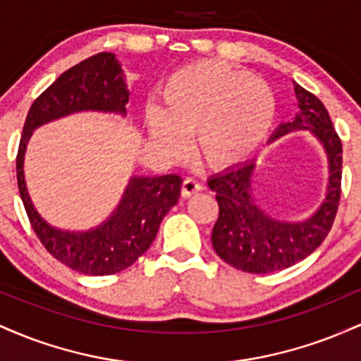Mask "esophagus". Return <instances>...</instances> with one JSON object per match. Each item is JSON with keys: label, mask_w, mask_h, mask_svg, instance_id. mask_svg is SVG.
Segmentation results:
<instances>
[{"label": "esophagus", "mask_w": 361, "mask_h": 361, "mask_svg": "<svg viewBox=\"0 0 361 361\" xmlns=\"http://www.w3.org/2000/svg\"><path fill=\"white\" fill-rule=\"evenodd\" d=\"M200 190H204V186L198 183L195 178H185L183 183H181V195H183L185 198L192 197L193 193L200 192Z\"/></svg>", "instance_id": "34e87169"}]
</instances>
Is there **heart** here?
I'll return each instance as SVG.
<instances>
[{"label":"heart","instance_id":"b5f03b06","mask_svg":"<svg viewBox=\"0 0 361 361\" xmlns=\"http://www.w3.org/2000/svg\"><path fill=\"white\" fill-rule=\"evenodd\" d=\"M276 98L268 82L221 61L178 69L161 88V110L146 111L149 134L173 157L185 154V137L207 164L226 168L250 157L270 135Z\"/></svg>","mask_w":361,"mask_h":361}]
</instances>
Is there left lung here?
<instances>
[{"mask_svg": "<svg viewBox=\"0 0 361 361\" xmlns=\"http://www.w3.org/2000/svg\"><path fill=\"white\" fill-rule=\"evenodd\" d=\"M299 114L273 132L271 140L295 130H310L326 149L329 185L317 212L302 222H287L268 215L255 204V161L227 169L209 180L219 204L212 246L231 267L247 273H271L299 263L317 250L333 227L341 197L343 146L326 106L316 94L295 85Z\"/></svg>", "mask_w": 361, "mask_h": 361, "instance_id": "left-lung-1", "label": "left lung"}]
</instances>
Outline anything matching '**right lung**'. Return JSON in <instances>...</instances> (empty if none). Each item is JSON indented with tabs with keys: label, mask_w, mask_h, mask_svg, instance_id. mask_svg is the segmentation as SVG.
Listing matches in <instances>:
<instances>
[{
	"label": "right lung",
	"mask_w": 361,
	"mask_h": 361,
	"mask_svg": "<svg viewBox=\"0 0 361 361\" xmlns=\"http://www.w3.org/2000/svg\"><path fill=\"white\" fill-rule=\"evenodd\" d=\"M128 91L115 54L100 52L62 73L32 103L16 154V180L32 229L42 246L62 264L85 275L126 270L154 241L159 224L180 197L178 175L132 176L115 212L102 226L69 233L49 226L28 197L23 176L27 142L37 127L74 111L94 110L126 115Z\"/></svg>",
	"instance_id": "1"
}]
</instances>
